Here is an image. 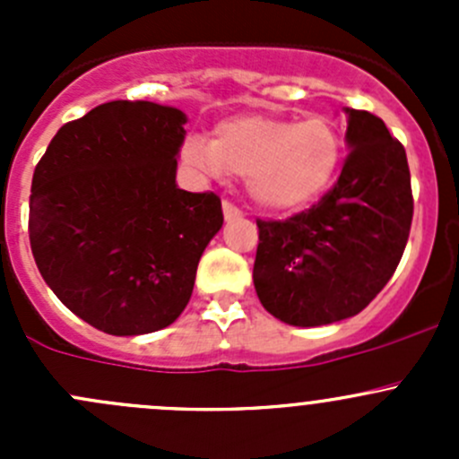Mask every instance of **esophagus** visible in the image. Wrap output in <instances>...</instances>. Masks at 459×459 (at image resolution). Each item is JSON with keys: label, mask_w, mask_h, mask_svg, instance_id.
I'll list each match as a JSON object with an SVG mask.
<instances>
[{"label": "esophagus", "mask_w": 459, "mask_h": 459, "mask_svg": "<svg viewBox=\"0 0 459 459\" xmlns=\"http://www.w3.org/2000/svg\"><path fill=\"white\" fill-rule=\"evenodd\" d=\"M221 211H224V217H226V221H230V220H238V217L242 215V211H239L238 206H233V204H230V202H224V204H221Z\"/></svg>", "instance_id": "34e87169"}]
</instances>
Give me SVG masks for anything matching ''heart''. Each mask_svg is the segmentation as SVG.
<instances>
[{
	"label": "heart",
	"mask_w": 459,
	"mask_h": 459,
	"mask_svg": "<svg viewBox=\"0 0 459 459\" xmlns=\"http://www.w3.org/2000/svg\"><path fill=\"white\" fill-rule=\"evenodd\" d=\"M342 137L324 115L307 119L238 115L215 126L212 142L184 140L182 157L211 179L239 175L259 208L293 212L324 195L342 166Z\"/></svg>",
	"instance_id": "b5f03b06"
}]
</instances>
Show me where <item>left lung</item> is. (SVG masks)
I'll use <instances>...</instances> for the list:
<instances>
[{"instance_id":"1","label":"left lung","mask_w":459,"mask_h":459,"mask_svg":"<svg viewBox=\"0 0 459 459\" xmlns=\"http://www.w3.org/2000/svg\"><path fill=\"white\" fill-rule=\"evenodd\" d=\"M340 179L286 221L257 220L253 281L262 307L290 326L358 316L400 264L413 220L406 151L367 110L344 108Z\"/></svg>"}]
</instances>
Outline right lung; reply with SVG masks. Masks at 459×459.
I'll list each match as a JSON object with an SVG mask.
<instances>
[{"mask_svg": "<svg viewBox=\"0 0 459 459\" xmlns=\"http://www.w3.org/2000/svg\"><path fill=\"white\" fill-rule=\"evenodd\" d=\"M186 115L108 101L64 124L35 166L29 235L46 284L108 335H143L182 316L220 197L175 182Z\"/></svg>", "mask_w": 459, "mask_h": 459, "instance_id": "right-lung-1", "label": "right lung"}]
</instances>
